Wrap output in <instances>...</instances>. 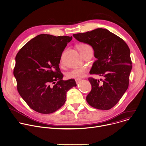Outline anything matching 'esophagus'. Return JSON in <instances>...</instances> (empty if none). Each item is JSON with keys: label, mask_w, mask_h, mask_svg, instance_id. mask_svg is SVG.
Returning <instances> with one entry per match:
<instances>
[{"label": "esophagus", "mask_w": 146, "mask_h": 146, "mask_svg": "<svg viewBox=\"0 0 146 146\" xmlns=\"http://www.w3.org/2000/svg\"><path fill=\"white\" fill-rule=\"evenodd\" d=\"M80 81H81L80 80H76V82L77 84H78L80 82Z\"/></svg>", "instance_id": "34e87169"}]
</instances>
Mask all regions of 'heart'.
Segmentation results:
<instances>
[{"label":"heart","instance_id":"obj_1","mask_svg":"<svg viewBox=\"0 0 146 146\" xmlns=\"http://www.w3.org/2000/svg\"><path fill=\"white\" fill-rule=\"evenodd\" d=\"M78 48L81 54H83L85 52L93 50L92 46L88 44H81L78 46ZM86 73V69L85 68H76L73 69L66 73V77L68 78H73L79 80L84 77Z\"/></svg>","mask_w":146,"mask_h":146}]
</instances>
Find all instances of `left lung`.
<instances>
[{
    "instance_id": "8db88e82",
    "label": "left lung",
    "mask_w": 146,
    "mask_h": 146,
    "mask_svg": "<svg viewBox=\"0 0 146 146\" xmlns=\"http://www.w3.org/2000/svg\"><path fill=\"white\" fill-rule=\"evenodd\" d=\"M78 41L91 45L97 60L90 71L91 74L105 77L103 84L92 77L88 80L92 90L86 101L93 108L107 110L114 107L127 90L132 69L130 50L125 41L106 29L73 34Z\"/></svg>"
}]
</instances>
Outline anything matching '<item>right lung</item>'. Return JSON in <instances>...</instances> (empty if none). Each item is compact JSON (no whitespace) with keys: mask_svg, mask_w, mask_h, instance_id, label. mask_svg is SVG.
Here are the masks:
<instances>
[{"mask_svg":"<svg viewBox=\"0 0 146 146\" xmlns=\"http://www.w3.org/2000/svg\"><path fill=\"white\" fill-rule=\"evenodd\" d=\"M72 36L41 34L31 39L17 53L13 75L22 98L41 114L55 112L65 104L66 92L76 86L74 79L62 80L59 64Z\"/></svg>","mask_w":146,"mask_h":146,"instance_id":"add662e5","label":"right lung"}]
</instances>
